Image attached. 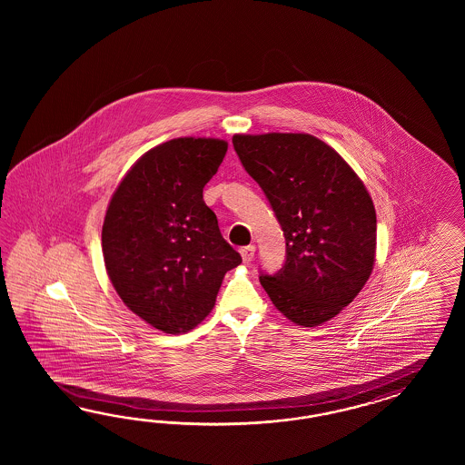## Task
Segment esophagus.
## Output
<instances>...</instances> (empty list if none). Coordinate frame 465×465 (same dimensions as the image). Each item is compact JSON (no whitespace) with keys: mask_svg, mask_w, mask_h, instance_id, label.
I'll return each instance as SVG.
<instances>
[{"mask_svg":"<svg viewBox=\"0 0 465 465\" xmlns=\"http://www.w3.org/2000/svg\"><path fill=\"white\" fill-rule=\"evenodd\" d=\"M240 253H242V259H243V262H251V261L253 259V253H255V247H253V245L242 247V249H240Z\"/></svg>","mask_w":465,"mask_h":465,"instance_id":"34e87169","label":"esophagus"}]
</instances>
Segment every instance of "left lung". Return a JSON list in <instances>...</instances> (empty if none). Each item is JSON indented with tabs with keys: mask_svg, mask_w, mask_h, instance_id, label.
<instances>
[{
	"mask_svg": "<svg viewBox=\"0 0 465 465\" xmlns=\"http://www.w3.org/2000/svg\"><path fill=\"white\" fill-rule=\"evenodd\" d=\"M233 148L282 225L286 261L259 276L292 322L324 324L368 282L377 247L373 201L354 170L303 133L235 134Z\"/></svg>",
	"mask_w": 465,
	"mask_h": 465,
	"instance_id": "obj_1",
	"label": "left lung"
}]
</instances>
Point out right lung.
<instances>
[{
    "instance_id": "right-lung-1",
    "label": "right lung",
    "mask_w": 465,
    "mask_h": 465,
    "mask_svg": "<svg viewBox=\"0 0 465 465\" xmlns=\"http://www.w3.org/2000/svg\"><path fill=\"white\" fill-rule=\"evenodd\" d=\"M226 148L213 138L158 144L127 172L105 213L102 252L117 295L167 334L201 324L226 271L242 262L203 199Z\"/></svg>"
}]
</instances>
